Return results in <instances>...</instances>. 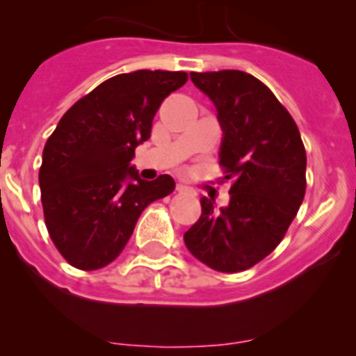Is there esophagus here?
I'll use <instances>...</instances> for the list:
<instances>
[{"mask_svg": "<svg viewBox=\"0 0 356 356\" xmlns=\"http://www.w3.org/2000/svg\"><path fill=\"white\" fill-rule=\"evenodd\" d=\"M177 191L179 193H195L191 188H189V186H186V184H177Z\"/></svg>", "mask_w": 356, "mask_h": 356, "instance_id": "esophagus-1", "label": "esophagus"}]
</instances>
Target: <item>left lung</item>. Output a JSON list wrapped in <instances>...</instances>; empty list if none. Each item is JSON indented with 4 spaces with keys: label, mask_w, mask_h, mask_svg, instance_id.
I'll use <instances>...</instances> for the list:
<instances>
[{
    "label": "left lung",
    "mask_w": 356,
    "mask_h": 356,
    "mask_svg": "<svg viewBox=\"0 0 356 356\" xmlns=\"http://www.w3.org/2000/svg\"><path fill=\"white\" fill-rule=\"evenodd\" d=\"M218 111L220 161L232 179L229 207L201 198L184 234L188 250L218 272H243L277 248L307 189V153L296 122L261 81L241 70L191 72Z\"/></svg>",
    "instance_id": "8db88e82"
}]
</instances>
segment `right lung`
<instances>
[{"mask_svg": "<svg viewBox=\"0 0 356 356\" xmlns=\"http://www.w3.org/2000/svg\"><path fill=\"white\" fill-rule=\"evenodd\" d=\"M186 72L138 70L102 82L60 118L39 168L41 203L53 245L81 270L122 253L139 215L175 189L170 175L143 181L129 161L152 136L161 102Z\"/></svg>", "mask_w": 356, "mask_h": 356, "instance_id": "obj_1", "label": "right lung"}]
</instances>
